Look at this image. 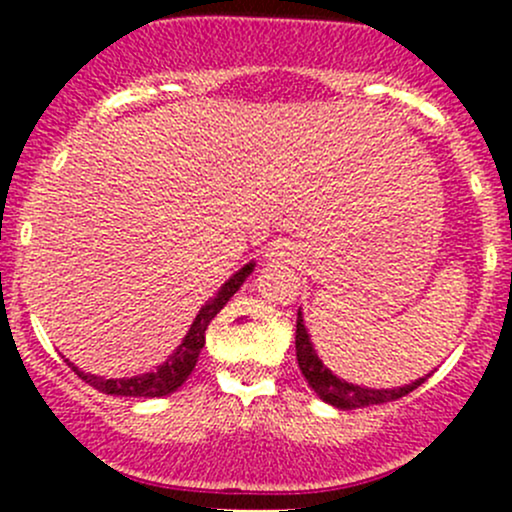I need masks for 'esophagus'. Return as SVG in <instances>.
I'll return each instance as SVG.
<instances>
[{"instance_id":"esophagus-1","label":"esophagus","mask_w":512,"mask_h":512,"mask_svg":"<svg viewBox=\"0 0 512 512\" xmlns=\"http://www.w3.org/2000/svg\"><path fill=\"white\" fill-rule=\"evenodd\" d=\"M265 260H270V262H294V260H297V250H294L292 242L275 240V242H270V245H267Z\"/></svg>"}]
</instances>
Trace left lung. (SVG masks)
Here are the masks:
<instances>
[{
	"mask_svg": "<svg viewBox=\"0 0 512 512\" xmlns=\"http://www.w3.org/2000/svg\"><path fill=\"white\" fill-rule=\"evenodd\" d=\"M294 344H297V364L302 369L304 379L312 386L314 394L319 396L327 404L337 406V409H364V406L374 404H389V401L401 399V396L411 394L418 389L423 381L431 374L421 376V379L411 381L406 386H396V389H366V386L349 384V381L334 376L327 366L322 364L317 352L312 347V339H309L307 327H304L302 312H297V334H294Z\"/></svg>",
	"mask_w": 512,
	"mask_h": 512,
	"instance_id": "1",
	"label": "left lung"
}]
</instances>
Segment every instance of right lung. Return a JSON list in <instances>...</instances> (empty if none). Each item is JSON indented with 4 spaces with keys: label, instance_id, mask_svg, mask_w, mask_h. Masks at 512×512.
Returning a JSON list of instances; mask_svg holds the SVG:
<instances>
[{
    "label": "right lung",
    "instance_id": "add662e5",
    "mask_svg": "<svg viewBox=\"0 0 512 512\" xmlns=\"http://www.w3.org/2000/svg\"><path fill=\"white\" fill-rule=\"evenodd\" d=\"M252 270H255V262H250V265H245L242 270H237L235 275H232L230 280L220 287V292L215 294V297L210 299L203 309H200L198 317H195V322L190 324L185 339L178 344V349L168 356V361H163L158 369L148 371V374L131 376V379H103V376L84 374V371H79V366L71 364L69 359L66 361H69L71 369L79 374V379H84L86 384L94 386V389L101 391V394L141 396V399H156V396L173 394V391H178L180 386L188 381L190 371H193L195 364H198L200 349L205 347V332H208V324L213 322L215 314H218L220 309L230 302L232 294L240 289V285L247 280V277H250Z\"/></svg>",
    "mask_w": 512,
    "mask_h": 512
}]
</instances>
